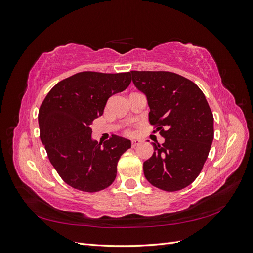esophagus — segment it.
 <instances>
[{"mask_svg": "<svg viewBox=\"0 0 253 253\" xmlns=\"http://www.w3.org/2000/svg\"><path fill=\"white\" fill-rule=\"evenodd\" d=\"M140 143H141L140 139H134V140H132V148H136L137 145H139Z\"/></svg>", "mask_w": 253, "mask_h": 253, "instance_id": "34e87169", "label": "esophagus"}]
</instances>
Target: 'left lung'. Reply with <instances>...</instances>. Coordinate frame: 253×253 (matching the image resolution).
Masks as SVG:
<instances>
[{
    "mask_svg": "<svg viewBox=\"0 0 253 253\" xmlns=\"http://www.w3.org/2000/svg\"><path fill=\"white\" fill-rule=\"evenodd\" d=\"M134 85L145 94L149 121L165 142H153L154 153L143 163L145 178L174 192L188 187L209 155L214 137L213 114L194 82L171 72H131Z\"/></svg>",
    "mask_w": 253,
    "mask_h": 253,
    "instance_id": "left-lung-1",
    "label": "left lung"
}]
</instances>
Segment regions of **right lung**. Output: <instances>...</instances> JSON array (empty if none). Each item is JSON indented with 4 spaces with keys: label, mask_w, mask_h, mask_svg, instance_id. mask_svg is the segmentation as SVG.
Instances as JSON below:
<instances>
[{
    "label": "right lung",
    "mask_w": 253,
    "mask_h": 253,
    "mask_svg": "<svg viewBox=\"0 0 253 253\" xmlns=\"http://www.w3.org/2000/svg\"><path fill=\"white\" fill-rule=\"evenodd\" d=\"M129 83V72H81L58 82L45 97L38 115L40 138L68 186L93 193L116 178L118 160L131 141L116 135L103 143L93 140L90 125L103 114L109 98Z\"/></svg>",
    "instance_id": "right-lung-1"
}]
</instances>
